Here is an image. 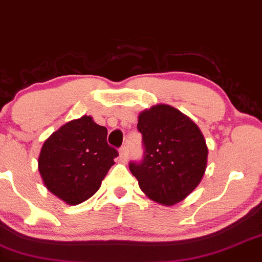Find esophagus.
<instances>
[{
	"label": "esophagus",
	"instance_id": "obj_1",
	"mask_svg": "<svg viewBox=\"0 0 262 262\" xmlns=\"http://www.w3.org/2000/svg\"><path fill=\"white\" fill-rule=\"evenodd\" d=\"M119 160L125 162L128 160V146L123 145L121 150H119Z\"/></svg>",
	"mask_w": 262,
	"mask_h": 262
}]
</instances>
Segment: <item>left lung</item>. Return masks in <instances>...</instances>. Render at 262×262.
<instances>
[{
  "label": "left lung",
  "mask_w": 262,
  "mask_h": 262,
  "mask_svg": "<svg viewBox=\"0 0 262 262\" xmlns=\"http://www.w3.org/2000/svg\"><path fill=\"white\" fill-rule=\"evenodd\" d=\"M144 159L129 169L146 197L164 206L181 202L202 181L208 148L202 132L186 114L155 104L138 116Z\"/></svg>",
  "instance_id": "obj_1"
}]
</instances>
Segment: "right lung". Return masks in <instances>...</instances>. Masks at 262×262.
I'll use <instances>...</instances> for the list:
<instances>
[{"instance_id":"1","label":"right lung","mask_w":262,"mask_h":262,"mask_svg":"<svg viewBox=\"0 0 262 262\" xmlns=\"http://www.w3.org/2000/svg\"><path fill=\"white\" fill-rule=\"evenodd\" d=\"M118 151L107 143V128L91 116L68 122L44 141L38 170L44 186L70 206L82 203L101 187Z\"/></svg>"}]
</instances>
